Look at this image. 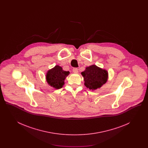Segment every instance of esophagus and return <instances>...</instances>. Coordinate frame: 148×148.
<instances>
[{"label":"esophagus","mask_w":148,"mask_h":148,"mask_svg":"<svg viewBox=\"0 0 148 148\" xmlns=\"http://www.w3.org/2000/svg\"><path fill=\"white\" fill-rule=\"evenodd\" d=\"M73 71L74 73H78V69H77V68H73Z\"/></svg>","instance_id":"obj_1"}]
</instances>
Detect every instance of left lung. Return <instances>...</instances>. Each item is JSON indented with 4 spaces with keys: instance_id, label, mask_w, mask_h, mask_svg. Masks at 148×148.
Listing matches in <instances>:
<instances>
[{
    "instance_id": "left-lung-1",
    "label": "left lung",
    "mask_w": 148,
    "mask_h": 148,
    "mask_svg": "<svg viewBox=\"0 0 148 148\" xmlns=\"http://www.w3.org/2000/svg\"><path fill=\"white\" fill-rule=\"evenodd\" d=\"M81 74L84 77L85 86L92 90L100 88L107 82L108 78V71L95 65L86 67Z\"/></svg>"
}]
</instances>
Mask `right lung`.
<instances>
[{
  "label": "right lung",
  "mask_w": 148,
  "mask_h": 148,
  "mask_svg": "<svg viewBox=\"0 0 148 148\" xmlns=\"http://www.w3.org/2000/svg\"><path fill=\"white\" fill-rule=\"evenodd\" d=\"M69 71L63 70V68L56 65L53 68L48 71L46 74V80L48 84L55 89H60L64 84V80L69 74Z\"/></svg>",
  "instance_id": "right-lung-1"
}]
</instances>
